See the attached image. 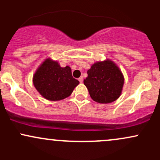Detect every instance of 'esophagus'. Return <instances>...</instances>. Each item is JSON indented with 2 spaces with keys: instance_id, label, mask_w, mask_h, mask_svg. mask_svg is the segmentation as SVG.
Wrapping results in <instances>:
<instances>
[{
  "instance_id": "obj_1",
  "label": "esophagus",
  "mask_w": 160,
  "mask_h": 160,
  "mask_svg": "<svg viewBox=\"0 0 160 160\" xmlns=\"http://www.w3.org/2000/svg\"><path fill=\"white\" fill-rule=\"evenodd\" d=\"M78 80L80 81V82H82V81H83V78H82L81 77V78H80L78 79Z\"/></svg>"
}]
</instances>
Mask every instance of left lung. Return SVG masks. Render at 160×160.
<instances>
[{
	"instance_id": "left-lung-1",
	"label": "left lung",
	"mask_w": 160,
	"mask_h": 160,
	"mask_svg": "<svg viewBox=\"0 0 160 160\" xmlns=\"http://www.w3.org/2000/svg\"><path fill=\"white\" fill-rule=\"evenodd\" d=\"M87 74L83 83L93 101L101 104H108L120 96L124 77L113 62L107 59L95 62L88 70Z\"/></svg>"
}]
</instances>
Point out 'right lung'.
Returning <instances> with one entry per match:
<instances>
[{
    "label": "right lung",
    "instance_id": "right-lung-1",
    "mask_svg": "<svg viewBox=\"0 0 160 160\" xmlns=\"http://www.w3.org/2000/svg\"><path fill=\"white\" fill-rule=\"evenodd\" d=\"M79 82L72 77L69 66L62 68L58 62L49 58L39 66L33 76L34 87L49 101H60L70 96Z\"/></svg>",
    "mask_w": 160,
    "mask_h": 160
}]
</instances>
